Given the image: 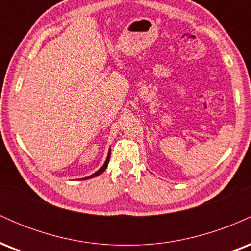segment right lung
<instances>
[{
    "instance_id": "add662e5",
    "label": "right lung",
    "mask_w": 251,
    "mask_h": 251,
    "mask_svg": "<svg viewBox=\"0 0 251 251\" xmlns=\"http://www.w3.org/2000/svg\"><path fill=\"white\" fill-rule=\"evenodd\" d=\"M109 158H111V149L108 150V153H107V158H106V160H105V163H103V165L101 166V168H100L99 170H98L97 172H94L93 175H91V176H88V177H85V178H82V179H89V178H93V177H97V176H99L100 174H102L103 171H105L106 170V168H107V165H108V162H109Z\"/></svg>"
}]
</instances>
